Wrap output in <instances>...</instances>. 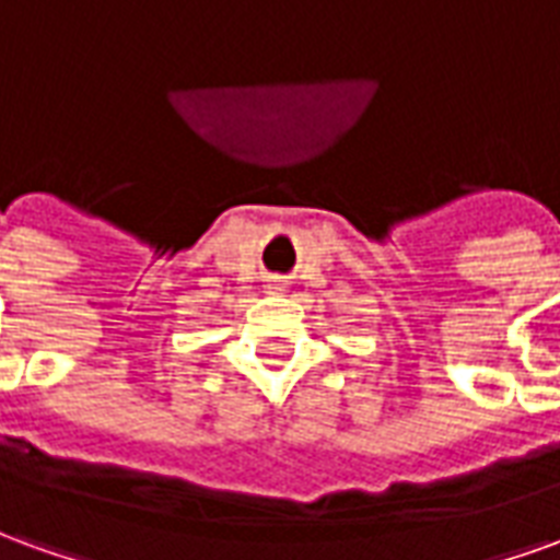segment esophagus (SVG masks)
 I'll return each mask as SVG.
<instances>
[{
  "instance_id": "1",
  "label": "esophagus",
  "mask_w": 560,
  "mask_h": 560,
  "mask_svg": "<svg viewBox=\"0 0 560 560\" xmlns=\"http://www.w3.org/2000/svg\"><path fill=\"white\" fill-rule=\"evenodd\" d=\"M269 291H281V281H279V279L269 281Z\"/></svg>"
}]
</instances>
